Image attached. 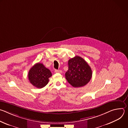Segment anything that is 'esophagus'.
<instances>
[{
  "instance_id": "34e87169",
  "label": "esophagus",
  "mask_w": 128,
  "mask_h": 128,
  "mask_svg": "<svg viewBox=\"0 0 128 128\" xmlns=\"http://www.w3.org/2000/svg\"><path fill=\"white\" fill-rule=\"evenodd\" d=\"M54 72H55L56 73H59V74H61V73L62 72V71L61 70H54Z\"/></svg>"
}]
</instances>
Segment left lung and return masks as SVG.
I'll use <instances>...</instances> for the list:
<instances>
[{
	"label": "left lung",
	"mask_w": 128,
	"mask_h": 128,
	"mask_svg": "<svg viewBox=\"0 0 128 128\" xmlns=\"http://www.w3.org/2000/svg\"><path fill=\"white\" fill-rule=\"evenodd\" d=\"M92 76V69L83 58L76 56L69 60L65 78L72 86H83L90 82Z\"/></svg>",
	"instance_id": "left-lung-1"
}]
</instances>
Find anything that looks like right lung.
<instances>
[{
  "instance_id": "obj_1",
  "label": "right lung",
  "mask_w": 128,
  "mask_h": 128,
  "mask_svg": "<svg viewBox=\"0 0 128 128\" xmlns=\"http://www.w3.org/2000/svg\"><path fill=\"white\" fill-rule=\"evenodd\" d=\"M50 71L42 63H38L33 65L28 72V79L34 86L41 88L48 82V78L52 76Z\"/></svg>"
}]
</instances>
